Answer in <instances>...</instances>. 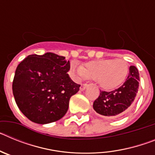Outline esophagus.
<instances>
[{
    "label": "esophagus",
    "instance_id": "esophagus-1",
    "mask_svg": "<svg viewBox=\"0 0 155 155\" xmlns=\"http://www.w3.org/2000/svg\"><path fill=\"white\" fill-rule=\"evenodd\" d=\"M89 86V84H82L81 86L80 87V91H83L84 90H85V88H87V87Z\"/></svg>",
    "mask_w": 155,
    "mask_h": 155
}]
</instances>
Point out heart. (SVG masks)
<instances>
[{
  "label": "heart",
  "instance_id": "obj_1",
  "mask_svg": "<svg viewBox=\"0 0 155 155\" xmlns=\"http://www.w3.org/2000/svg\"><path fill=\"white\" fill-rule=\"evenodd\" d=\"M70 70L77 79L96 81L105 91L114 90L124 84L129 73L127 63L122 59H105L86 63L82 68L77 63L71 64Z\"/></svg>",
  "mask_w": 155,
  "mask_h": 155
}]
</instances>
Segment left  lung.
I'll list each match as a JSON object with an SVG mask.
<instances>
[{
    "mask_svg": "<svg viewBox=\"0 0 155 155\" xmlns=\"http://www.w3.org/2000/svg\"><path fill=\"white\" fill-rule=\"evenodd\" d=\"M139 72L136 67L130 66L127 80L115 91H101L93 103V109L98 114L116 118L125 114L134 104L139 87Z\"/></svg>",
    "mask_w": 155,
    "mask_h": 155,
    "instance_id": "left-lung-1",
    "label": "left lung"
}]
</instances>
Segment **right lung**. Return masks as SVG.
Wrapping results in <instances>:
<instances>
[{"mask_svg":"<svg viewBox=\"0 0 155 155\" xmlns=\"http://www.w3.org/2000/svg\"><path fill=\"white\" fill-rule=\"evenodd\" d=\"M70 61L53 53L29 55L16 68L12 91L18 107L31 122L47 124L67 113L80 84L68 72Z\"/></svg>","mask_w":155,"mask_h":155,"instance_id":"add662e5","label":"right lung"}]
</instances>
